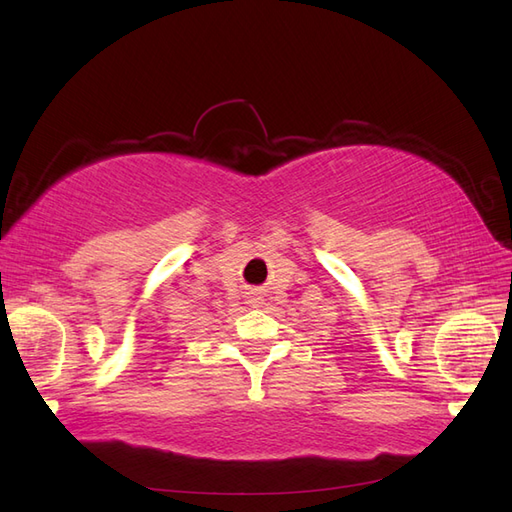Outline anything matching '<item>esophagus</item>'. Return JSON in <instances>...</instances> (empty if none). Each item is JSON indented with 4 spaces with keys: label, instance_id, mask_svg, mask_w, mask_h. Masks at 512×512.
<instances>
[{
    "label": "esophagus",
    "instance_id": "esophagus-1",
    "mask_svg": "<svg viewBox=\"0 0 512 512\" xmlns=\"http://www.w3.org/2000/svg\"><path fill=\"white\" fill-rule=\"evenodd\" d=\"M252 303H258V301H256V299H254V301H252Z\"/></svg>",
    "mask_w": 512,
    "mask_h": 512
}]
</instances>
